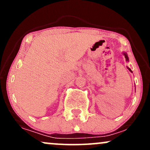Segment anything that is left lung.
I'll list each match as a JSON object with an SVG mask.
<instances>
[{
    "mask_svg": "<svg viewBox=\"0 0 150 150\" xmlns=\"http://www.w3.org/2000/svg\"><path fill=\"white\" fill-rule=\"evenodd\" d=\"M123 55H124V56H125V60H126V61H129V58H128V55H127V53H123ZM128 68V70H130V71L132 73V70H130L129 68Z\"/></svg>",
    "mask_w": 150,
    "mask_h": 150,
    "instance_id": "8db88e82",
    "label": "left lung"
}]
</instances>
